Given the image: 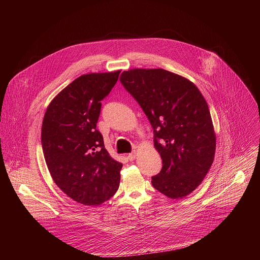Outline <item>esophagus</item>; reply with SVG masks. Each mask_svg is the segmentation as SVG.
<instances>
[{"instance_id": "1", "label": "esophagus", "mask_w": 260, "mask_h": 260, "mask_svg": "<svg viewBox=\"0 0 260 260\" xmlns=\"http://www.w3.org/2000/svg\"><path fill=\"white\" fill-rule=\"evenodd\" d=\"M136 157H137V153L136 152H133V153H129L128 155H127V159L128 160H134V159H136Z\"/></svg>"}]
</instances>
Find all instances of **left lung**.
I'll list each match as a JSON object with an SVG mask.
<instances>
[{
	"label": "left lung",
	"instance_id": "left-lung-1",
	"mask_svg": "<svg viewBox=\"0 0 260 260\" xmlns=\"http://www.w3.org/2000/svg\"><path fill=\"white\" fill-rule=\"evenodd\" d=\"M119 79L153 128L162 159L153 187L174 200L190 194L208 174L216 150L205 98L190 80L164 69H132Z\"/></svg>",
	"mask_w": 260,
	"mask_h": 260
}]
</instances>
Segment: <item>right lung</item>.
Here are the masks:
<instances>
[{"mask_svg":"<svg viewBox=\"0 0 260 260\" xmlns=\"http://www.w3.org/2000/svg\"><path fill=\"white\" fill-rule=\"evenodd\" d=\"M119 74L78 77L50 102L43 118L41 142L49 173L68 197L86 206L103 204L119 187L122 164L110 156L96 129L101 101Z\"/></svg>","mask_w":260,"mask_h":260,"instance_id":"right-lung-1","label":"right lung"}]
</instances>
